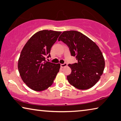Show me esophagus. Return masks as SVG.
Returning <instances> with one entry per match:
<instances>
[{"label":"esophagus","mask_w":121,"mask_h":121,"mask_svg":"<svg viewBox=\"0 0 121 121\" xmlns=\"http://www.w3.org/2000/svg\"><path fill=\"white\" fill-rule=\"evenodd\" d=\"M68 65V64H66V63H64V64H60V67L61 68H64V67H66Z\"/></svg>","instance_id":"1"}]
</instances>
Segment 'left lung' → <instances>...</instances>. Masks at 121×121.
<instances>
[{
    "mask_svg": "<svg viewBox=\"0 0 121 121\" xmlns=\"http://www.w3.org/2000/svg\"><path fill=\"white\" fill-rule=\"evenodd\" d=\"M69 48L78 63L69 64L71 73L67 76L69 83L81 90L90 89L97 83L105 67L104 58L95 43L77 31H64L58 38Z\"/></svg>",
    "mask_w": 121,
    "mask_h": 121,
    "instance_id": "8db88e82",
    "label": "left lung"
}]
</instances>
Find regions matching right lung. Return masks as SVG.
Segmentation results:
<instances>
[{
  "mask_svg": "<svg viewBox=\"0 0 121 121\" xmlns=\"http://www.w3.org/2000/svg\"><path fill=\"white\" fill-rule=\"evenodd\" d=\"M62 32L39 31L29 39L20 53L18 69L22 80L36 91L46 90L53 84L60 64L48 62L51 47Z\"/></svg>",
  "mask_w": 121,
  "mask_h": 121,
  "instance_id": "obj_1",
  "label": "right lung"
}]
</instances>
